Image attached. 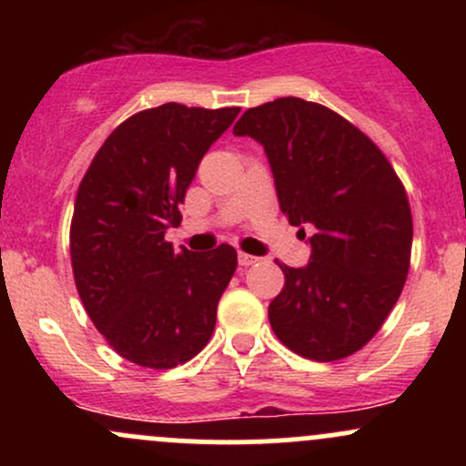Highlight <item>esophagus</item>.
Instances as JSON below:
<instances>
[{
  "label": "esophagus",
  "mask_w": 466,
  "mask_h": 466,
  "mask_svg": "<svg viewBox=\"0 0 466 466\" xmlns=\"http://www.w3.org/2000/svg\"><path fill=\"white\" fill-rule=\"evenodd\" d=\"M256 256H251V254H245V251H238V265L240 267H249V265H254L256 263Z\"/></svg>",
  "instance_id": "obj_1"
}]
</instances>
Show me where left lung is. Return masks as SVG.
<instances>
[{
  "label": "left lung",
  "mask_w": 466,
  "mask_h": 466,
  "mask_svg": "<svg viewBox=\"0 0 466 466\" xmlns=\"http://www.w3.org/2000/svg\"><path fill=\"white\" fill-rule=\"evenodd\" d=\"M265 147L291 226H313L311 263L285 274L269 324L304 360L337 361L377 335L403 291L411 210L403 181L366 133L329 106L276 98L234 125ZM304 234V229H302Z\"/></svg>",
  "instance_id": "1"
}]
</instances>
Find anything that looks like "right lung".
Instances as JSON below:
<instances>
[{
    "label": "right lung",
    "mask_w": 466,
    "mask_h": 466,
    "mask_svg": "<svg viewBox=\"0 0 466 466\" xmlns=\"http://www.w3.org/2000/svg\"><path fill=\"white\" fill-rule=\"evenodd\" d=\"M240 106L166 103L109 133L80 181L69 256L85 311L106 344L131 363L168 370L199 355L237 269V249L208 254L164 238L197 166Z\"/></svg>",
    "instance_id": "obj_1"
}]
</instances>
